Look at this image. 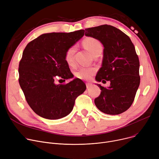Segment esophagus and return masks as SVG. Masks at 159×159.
<instances>
[{
    "mask_svg": "<svg viewBox=\"0 0 159 159\" xmlns=\"http://www.w3.org/2000/svg\"><path fill=\"white\" fill-rule=\"evenodd\" d=\"M92 84L91 83H86V86H87V89H89V88H90L91 87H92Z\"/></svg>",
    "mask_w": 159,
    "mask_h": 159,
    "instance_id": "obj_1",
    "label": "esophagus"
}]
</instances>
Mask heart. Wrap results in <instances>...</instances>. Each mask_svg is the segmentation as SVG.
<instances>
[{
    "instance_id": "b5f03b06",
    "label": "heart",
    "mask_w": 159,
    "mask_h": 159,
    "mask_svg": "<svg viewBox=\"0 0 159 159\" xmlns=\"http://www.w3.org/2000/svg\"><path fill=\"white\" fill-rule=\"evenodd\" d=\"M83 45L92 55L99 50L102 49L101 42L92 37H87L84 39ZM76 50V46L72 45L65 52V60L70 66H72L74 64V54ZM95 72L96 69L94 67H81L75 72V76L77 78L82 80H89Z\"/></svg>"
}]
</instances>
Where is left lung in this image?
I'll list each match as a JSON object with an SVG mask.
<instances>
[{
    "mask_svg": "<svg viewBox=\"0 0 159 159\" xmlns=\"http://www.w3.org/2000/svg\"><path fill=\"white\" fill-rule=\"evenodd\" d=\"M85 35L103 45L102 66L98 81H110L108 88L98 84L101 91L94 99L97 108L107 114L117 115L132 105L140 84V63L134 43L129 36L110 25L87 28Z\"/></svg>",
    "mask_w": 159,
    "mask_h": 159,
    "instance_id": "obj_1",
    "label": "left lung"
}]
</instances>
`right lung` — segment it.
I'll list each match as a JSON object with an SVG mask.
<instances>
[{
  "mask_svg": "<svg viewBox=\"0 0 159 159\" xmlns=\"http://www.w3.org/2000/svg\"><path fill=\"white\" fill-rule=\"evenodd\" d=\"M84 33L83 30L45 33L26 45L19 62L18 81L27 102L37 115L48 119L67 116L77 97L86 90L85 83L78 78L68 83H54L57 77L63 81L73 77L64 55Z\"/></svg>",
  "mask_w": 159,
  "mask_h": 159,
  "instance_id": "add662e5",
  "label": "right lung"
}]
</instances>
